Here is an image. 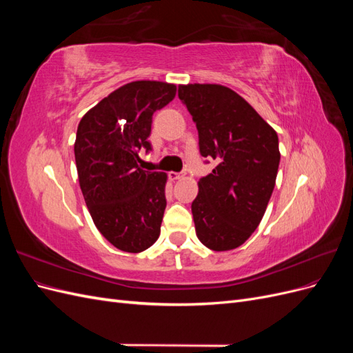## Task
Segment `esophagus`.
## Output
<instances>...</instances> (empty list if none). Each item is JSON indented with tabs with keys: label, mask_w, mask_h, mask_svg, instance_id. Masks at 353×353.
<instances>
[{
	"label": "esophagus",
	"mask_w": 353,
	"mask_h": 353,
	"mask_svg": "<svg viewBox=\"0 0 353 353\" xmlns=\"http://www.w3.org/2000/svg\"><path fill=\"white\" fill-rule=\"evenodd\" d=\"M181 178V175L178 174V172H169V179L170 181H176V179H179Z\"/></svg>",
	"instance_id": "1"
}]
</instances>
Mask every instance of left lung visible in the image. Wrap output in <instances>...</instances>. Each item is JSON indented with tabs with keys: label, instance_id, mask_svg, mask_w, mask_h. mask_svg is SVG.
<instances>
[{
	"label": "left lung",
	"instance_id": "1",
	"mask_svg": "<svg viewBox=\"0 0 353 353\" xmlns=\"http://www.w3.org/2000/svg\"><path fill=\"white\" fill-rule=\"evenodd\" d=\"M178 97L196 122L200 154L216 162L191 203L196 234L210 250L237 249L268 206L280 165L279 135L223 85H179Z\"/></svg>",
	"mask_w": 353,
	"mask_h": 353
}]
</instances>
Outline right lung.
Masks as SVG:
<instances>
[{"mask_svg":"<svg viewBox=\"0 0 353 353\" xmlns=\"http://www.w3.org/2000/svg\"><path fill=\"white\" fill-rule=\"evenodd\" d=\"M176 85L134 81L83 114L74 141L82 194L103 237L116 249L140 253L156 243L166 208L168 175L138 166L153 113L172 101Z\"/></svg>","mask_w":353,"mask_h":353,"instance_id":"right-lung-1","label":"right lung"}]
</instances>
